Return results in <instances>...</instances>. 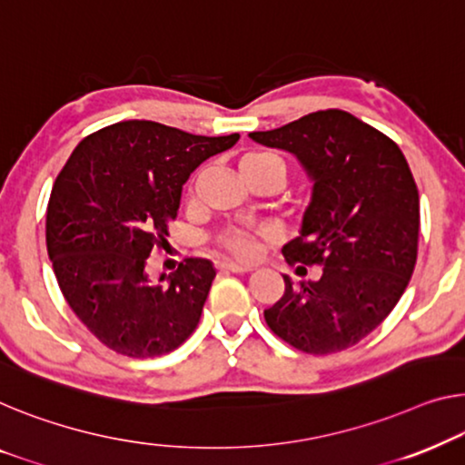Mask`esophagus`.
I'll list each match as a JSON object with an SVG mask.
<instances>
[{
  "mask_svg": "<svg viewBox=\"0 0 465 465\" xmlns=\"http://www.w3.org/2000/svg\"><path fill=\"white\" fill-rule=\"evenodd\" d=\"M217 272L219 273H248V272H252V267L238 265V262L221 261V262H217Z\"/></svg>",
  "mask_w": 465,
  "mask_h": 465,
  "instance_id": "esophagus-1",
  "label": "esophagus"
}]
</instances>
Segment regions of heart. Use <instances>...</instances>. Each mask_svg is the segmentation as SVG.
Instances as JSON below:
<instances>
[{"label":"heart","mask_w":465,"mask_h":465,"mask_svg":"<svg viewBox=\"0 0 465 465\" xmlns=\"http://www.w3.org/2000/svg\"><path fill=\"white\" fill-rule=\"evenodd\" d=\"M240 173L242 177L246 179L248 185L259 183V182H272L273 185H280L286 182L288 175V164L283 158H280L273 152H248L240 158ZM200 177H203V171H196L188 182V188H185V198L188 203H196L198 196V183ZM217 246L223 251L225 254L233 256V259L240 261H252L256 259V254L261 252L262 248V238L259 233H254L251 230H240V227H232V230H225L223 233L217 238Z\"/></svg>","instance_id":"obj_1"}]
</instances>
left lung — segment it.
I'll list each match as a JSON object with an SVG mask.
<instances>
[{"instance_id":"obj_1","label":"left lung","mask_w":465,"mask_h":465,"mask_svg":"<svg viewBox=\"0 0 465 465\" xmlns=\"http://www.w3.org/2000/svg\"><path fill=\"white\" fill-rule=\"evenodd\" d=\"M254 142L286 150L313 179L301 235L283 256L315 280L290 282L265 322L309 355L351 349L378 328L403 296L418 259L420 193L403 152L382 131L344 110H317Z\"/></svg>"}]
</instances>
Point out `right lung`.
I'll use <instances>...</instances> for the list:
<instances>
[{"instance_id": "obj_1", "label": "right lung", "mask_w": 465, "mask_h": 465, "mask_svg": "<svg viewBox=\"0 0 465 465\" xmlns=\"http://www.w3.org/2000/svg\"><path fill=\"white\" fill-rule=\"evenodd\" d=\"M238 140L121 121L87 135L62 166L47 203V254L68 307L104 346L161 357L196 330L213 262L185 259L158 282L145 262L169 244L188 177Z\"/></svg>"}]
</instances>
